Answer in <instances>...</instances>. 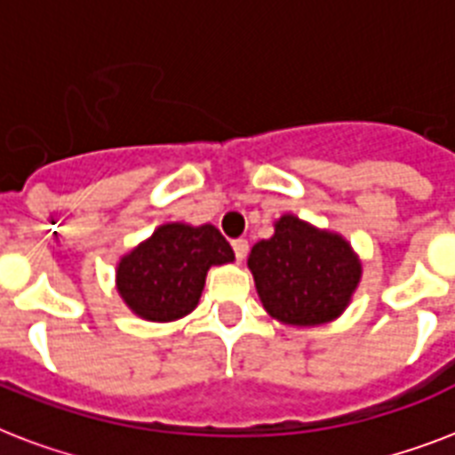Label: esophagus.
I'll use <instances>...</instances> for the list:
<instances>
[{"instance_id": "obj_1", "label": "esophagus", "mask_w": 455, "mask_h": 455, "mask_svg": "<svg viewBox=\"0 0 455 455\" xmlns=\"http://www.w3.org/2000/svg\"><path fill=\"white\" fill-rule=\"evenodd\" d=\"M231 248H234L238 262L245 259V255H248V241H245V238H235V241H231Z\"/></svg>"}]
</instances>
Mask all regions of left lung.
Instances as JSON below:
<instances>
[{
  "label": "left lung",
  "mask_w": 455,
  "mask_h": 455,
  "mask_svg": "<svg viewBox=\"0 0 455 455\" xmlns=\"http://www.w3.org/2000/svg\"><path fill=\"white\" fill-rule=\"evenodd\" d=\"M248 267L264 309L281 323L321 325L347 309L361 262L338 234L283 214L274 235L252 245Z\"/></svg>",
  "instance_id": "8db88e82"
}]
</instances>
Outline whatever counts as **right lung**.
Instances as JSON below:
<instances>
[{"mask_svg": "<svg viewBox=\"0 0 455 455\" xmlns=\"http://www.w3.org/2000/svg\"><path fill=\"white\" fill-rule=\"evenodd\" d=\"M234 262V250L212 227L163 224L117 264V292L146 321H177L198 307L207 269Z\"/></svg>", "mask_w": 455, "mask_h": 455, "instance_id": "obj_1", "label": "right lung"}]
</instances>
